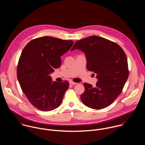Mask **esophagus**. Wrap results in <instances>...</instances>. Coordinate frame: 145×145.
I'll use <instances>...</instances> for the list:
<instances>
[{
    "mask_svg": "<svg viewBox=\"0 0 145 145\" xmlns=\"http://www.w3.org/2000/svg\"><path fill=\"white\" fill-rule=\"evenodd\" d=\"M69 84H72V85H76L77 83H76V82H73V81L71 80V81H69Z\"/></svg>",
    "mask_w": 145,
    "mask_h": 145,
    "instance_id": "esophagus-1",
    "label": "esophagus"
}]
</instances>
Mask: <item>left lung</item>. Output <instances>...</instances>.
<instances>
[{"mask_svg":"<svg viewBox=\"0 0 145 145\" xmlns=\"http://www.w3.org/2000/svg\"><path fill=\"white\" fill-rule=\"evenodd\" d=\"M84 52L87 68L97 74L96 87L84 83L80 98L86 106L93 109L105 108L116 100L122 92L129 77L126 55L116 43L92 35L77 40L71 50Z\"/></svg>","mask_w":145,"mask_h":145,"instance_id":"obj_1","label":"left lung"}]
</instances>
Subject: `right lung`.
I'll list each match as a JSON object with an SVG mask.
<instances>
[{
	"label": "right lung",
	"mask_w": 145,
	"mask_h": 145,
	"mask_svg": "<svg viewBox=\"0 0 145 145\" xmlns=\"http://www.w3.org/2000/svg\"><path fill=\"white\" fill-rule=\"evenodd\" d=\"M73 41L45 36L26 45L19 59L17 78L22 92L31 104L42 111L58 107L68 89V81L52 82L49 76L61 66V57Z\"/></svg>",
	"instance_id": "add662e5"
}]
</instances>
